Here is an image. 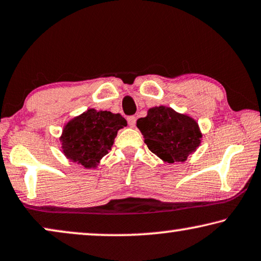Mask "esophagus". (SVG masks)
I'll list each match as a JSON object with an SVG mask.
<instances>
[{"mask_svg":"<svg viewBox=\"0 0 261 261\" xmlns=\"http://www.w3.org/2000/svg\"><path fill=\"white\" fill-rule=\"evenodd\" d=\"M127 123H129V125L131 127H134L136 125V117L135 116H130L127 117Z\"/></svg>","mask_w":261,"mask_h":261,"instance_id":"1","label":"esophagus"}]
</instances>
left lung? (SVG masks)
Instances as JSON below:
<instances>
[{
    "label": "left lung",
    "mask_w": 261,
    "mask_h": 261,
    "mask_svg": "<svg viewBox=\"0 0 261 261\" xmlns=\"http://www.w3.org/2000/svg\"><path fill=\"white\" fill-rule=\"evenodd\" d=\"M137 127L149 150L164 162H185L199 148L202 134L192 117L176 112L167 106L149 109Z\"/></svg>",
    "instance_id": "1"
}]
</instances>
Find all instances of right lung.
I'll list each match as a JSON object with an SVG mask.
<instances>
[{"label": "right lung", "instance_id": "add662e5", "mask_svg": "<svg viewBox=\"0 0 261 261\" xmlns=\"http://www.w3.org/2000/svg\"><path fill=\"white\" fill-rule=\"evenodd\" d=\"M127 123L119 113L89 109L66 124L60 137L64 155L84 168H95Z\"/></svg>", "mask_w": 261, "mask_h": 261}]
</instances>
